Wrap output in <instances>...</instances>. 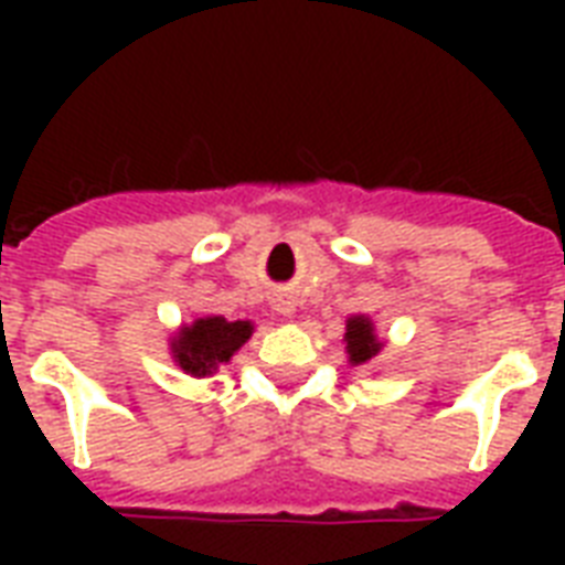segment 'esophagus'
<instances>
[{
	"mask_svg": "<svg viewBox=\"0 0 565 565\" xmlns=\"http://www.w3.org/2000/svg\"><path fill=\"white\" fill-rule=\"evenodd\" d=\"M275 310H278V313H284V317H287V313H292V310H296V305H292V299H275Z\"/></svg>",
	"mask_w": 565,
	"mask_h": 565,
	"instance_id": "obj_1",
	"label": "esophagus"
}]
</instances>
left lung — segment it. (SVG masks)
Wrapping results in <instances>:
<instances>
[{"mask_svg": "<svg viewBox=\"0 0 565 565\" xmlns=\"http://www.w3.org/2000/svg\"><path fill=\"white\" fill-rule=\"evenodd\" d=\"M345 352H349V361L354 366L361 363H370L377 352H381V340L375 334V326H372L370 317H352L345 322Z\"/></svg>", "mask_w": 565, "mask_h": 565, "instance_id": "8db88e82", "label": "left lung"}]
</instances>
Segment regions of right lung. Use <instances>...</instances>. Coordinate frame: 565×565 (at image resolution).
<instances>
[{"mask_svg": "<svg viewBox=\"0 0 565 565\" xmlns=\"http://www.w3.org/2000/svg\"><path fill=\"white\" fill-rule=\"evenodd\" d=\"M252 322H228L225 317H202L193 326H184L172 337V361L179 363L188 375L204 377L213 375L222 363L234 358L239 345L252 337Z\"/></svg>", "mask_w": 565, "mask_h": 565, "instance_id": "1", "label": "right lung"}]
</instances>
